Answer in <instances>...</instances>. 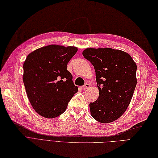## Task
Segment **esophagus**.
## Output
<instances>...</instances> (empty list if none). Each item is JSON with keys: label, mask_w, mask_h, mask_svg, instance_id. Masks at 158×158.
<instances>
[{"label": "esophagus", "mask_w": 158, "mask_h": 158, "mask_svg": "<svg viewBox=\"0 0 158 158\" xmlns=\"http://www.w3.org/2000/svg\"><path fill=\"white\" fill-rule=\"evenodd\" d=\"M89 87V84H86L84 85V86H82V89H87V88H88Z\"/></svg>", "instance_id": "esophagus-1"}]
</instances>
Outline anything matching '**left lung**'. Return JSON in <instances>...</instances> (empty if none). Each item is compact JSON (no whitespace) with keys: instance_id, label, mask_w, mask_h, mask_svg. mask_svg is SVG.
I'll return each mask as SVG.
<instances>
[{"instance_id":"left-lung-1","label":"left lung","mask_w":158,"mask_h":158,"mask_svg":"<svg viewBox=\"0 0 158 158\" xmlns=\"http://www.w3.org/2000/svg\"><path fill=\"white\" fill-rule=\"evenodd\" d=\"M84 57L94 67L99 96L89 103L92 116L100 123L116 120L126 112L137 84V66L130 55L111 48H88Z\"/></svg>"}]
</instances>
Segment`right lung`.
Listing matches in <instances>:
<instances>
[{
    "label": "right lung",
    "instance_id": "add662e5",
    "mask_svg": "<svg viewBox=\"0 0 158 158\" xmlns=\"http://www.w3.org/2000/svg\"><path fill=\"white\" fill-rule=\"evenodd\" d=\"M75 46L50 44L30 53L23 64V82L28 98L36 112L54 118L65 112L78 87L67 70L77 52Z\"/></svg>",
    "mask_w": 158,
    "mask_h": 158
}]
</instances>
